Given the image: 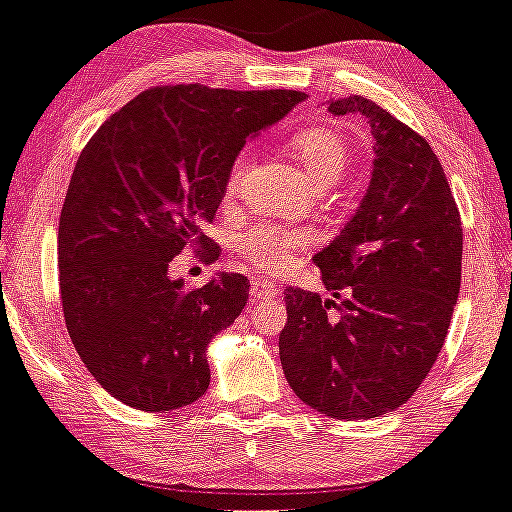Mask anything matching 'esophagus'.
Instances as JSON below:
<instances>
[{
    "label": "esophagus",
    "mask_w": 512,
    "mask_h": 512,
    "mask_svg": "<svg viewBox=\"0 0 512 512\" xmlns=\"http://www.w3.org/2000/svg\"><path fill=\"white\" fill-rule=\"evenodd\" d=\"M251 300L254 302H271L280 295V288L276 283L266 278H251V290H249Z\"/></svg>",
    "instance_id": "1"
}]
</instances>
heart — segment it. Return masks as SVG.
<instances>
[{
	"instance_id": "1",
	"label": "heart",
	"mask_w": 512,
	"mask_h": 512,
	"mask_svg": "<svg viewBox=\"0 0 512 512\" xmlns=\"http://www.w3.org/2000/svg\"><path fill=\"white\" fill-rule=\"evenodd\" d=\"M288 151L293 153L295 161L300 163L307 178L312 180V185L320 190L332 188L342 178L351 158V148L346 144L344 136L339 131L329 129V126H310V129H302L298 134H293L288 139ZM249 163V151H241L232 161L227 185H224L227 197L239 195ZM307 244H310V236L300 232V229L276 227V224L266 222L246 224L234 236V249L251 266L263 268V271H283L290 263V258L298 254V251L307 249Z\"/></svg>"
}]
</instances>
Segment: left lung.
I'll list each match as a JSON object with an SVG mask.
<instances>
[{
    "label": "left lung",
    "mask_w": 512,
    "mask_h": 512,
    "mask_svg": "<svg viewBox=\"0 0 512 512\" xmlns=\"http://www.w3.org/2000/svg\"><path fill=\"white\" fill-rule=\"evenodd\" d=\"M361 114L373 173L342 234L315 256L334 300L285 290L280 364L305 405L368 420L408 403L447 337L461 285V217L442 163L420 134L366 97L329 102Z\"/></svg>",
    "instance_id": "8db88e82"
}]
</instances>
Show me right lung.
Returning a JSON list of instances; mask_svg holds the SVG:
<instances>
[{"label": "right lung", "mask_w": 512, "mask_h": 512, "mask_svg": "<svg viewBox=\"0 0 512 512\" xmlns=\"http://www.w3.org/2000/svg\"><path fill=\"white\" fill-rule=\"evenodd\" d=\"M302 100L293 90L151 87L82 148L60 210V302L82 364L129 408L178 410L205 395L207 344L241 315L249 278L219 273L188 288L170 263L183 251L217 261L202 227L232 161Z\"/></svg>", "instance_id": "1"}]
</instances>
